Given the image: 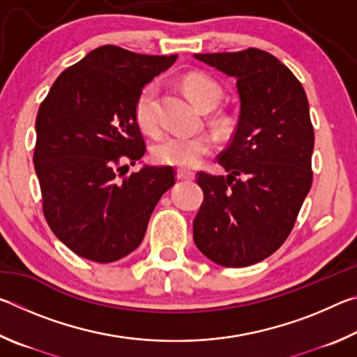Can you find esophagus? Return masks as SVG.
<instances>
[{
	"mask_svg": "<svg viewBox=\"0 0 357 357\" xmlns=\"http://www.w3.org/2000/svg\"><path fill=\"white\" fill-rule=\"evenodd\" d=\"M176 176L181 181H193V179H195V173L190 172V170H184V168H179Z\"/></svg>",
	"mask_w": 357,
	"mask_h": 357,
	"instance_id": "obj_1",
	"label": "esophagus"
}]
</instances>
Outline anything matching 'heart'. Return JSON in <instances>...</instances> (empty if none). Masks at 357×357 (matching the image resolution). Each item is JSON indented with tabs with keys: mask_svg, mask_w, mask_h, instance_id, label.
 Wrapping results in <instances>:
<instances>
[{
	"mask_svg": "<svg viewBox=\"0 0 357 357\" xmlns=\"http://www.w3.org/2000/svg\"><path fill=\"white\" fill-rule=\"evenodd\" d=\"M184 88L189 98L203 110H211L222 99V88L213 78L202 74H190L184 78ZM157 94L159 86L149 82L142 88L135 100V119L140 128L148 134L159 132L157 118ZM213 151V140L208 135H179L173 134L155 144L153 149L154 159L162 165L179 168H192L204 155Z\"/></svg>",
	"mask_w": 357,
	"mask_h": 357,
	"instance_id": "heart-1",
	"label": "heart"
}]
</instances>
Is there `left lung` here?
<instances>
[{"instance_id":"left-lung-1","label":"left lung","mask_w":357,"mask_h":357,"mask_svg":"<svg viewBox=\"0 0 357 357\" xmlns=\"http://www.w3.org/2000/svg\"><path fill=\"white\" fill-rule=\"evenodd\" d=\"M236 80L239 118L219 155L225 176L200 172L204 200L193 241L225 268L255 264L285 243L312 187L315 144L309 100L285 64L268 52L193 55Z\"/></svg>"}]
</instances>
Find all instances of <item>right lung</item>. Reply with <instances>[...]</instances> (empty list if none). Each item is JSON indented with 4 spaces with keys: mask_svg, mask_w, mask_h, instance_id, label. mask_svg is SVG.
<instances>
[{
    "mask_svg": "<svg viewBox=\"0 0 357 357\" xmlns=\"http://www.w3.org/2000/svg\"><path fill=\"white\" fill-rule=\"evenodd\" d=\"M176 59L102 45L66 69L39 107L33 160L44 214L78 257L112 263L134 252L176 183L173 167L123 173L146 151L135 119L138 93Z\"/></svg>",
    "mask_w": 357,
    "mask_h": 357,
    "instance_id": "add662e5",
    "label": "right lung"
}]
</instances>
